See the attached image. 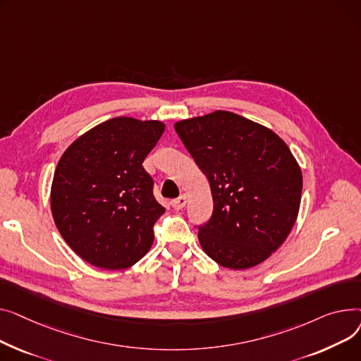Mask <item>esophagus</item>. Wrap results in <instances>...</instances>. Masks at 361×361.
I'll return each instance as SVG.
<instances>
[{"label": "esophagus", "instance_id": "1", "mask_svg": "<svg viewBox=\"0 0 361 361\" xmlns=\"http://www.w3.org/2000/svg\"><path fill=\"white\" fill-rule=\"evenodd\" d=\"M171 204H172V207H173L175 209H182V208L186 205V195H180L179 198L173 200Z\"/></svg>", "mask_w": 361, "mask_h": 361}]
</instances>
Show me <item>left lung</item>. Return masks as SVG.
<instances>
[{
	"instance_id": "left-lung-1",
	"label": "left lung",
	"mask_w": 361,
	"mask_h": 361,
	"mask_svg": "<svg viewBox=\"0 0 361 361\" xmlns=\"http://www.w3.org/2000/svg\"><path fill=\"white\" fill-rule=\"evenodd\" d=\"M207 176L213 214L198 227L207 255L230 269L265 261L299 214L303 178L287 144L265 126L216 111L175 123Z\"/></svg>"
}]
</instances>
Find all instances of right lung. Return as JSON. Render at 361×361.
Wrapping results in <instances>:
<instances>
[{"label": "right lung", "instance_id": "right-lung-1", "mask_svg": "<svg viewBox=\"0 0 361 361\" xmlns=\"http://www.w3.org/2000/svg\"><path fill=\"white\" fill-rule=\"evenodd\" d=\"M160 121L119 116L77 138L58 161L51 209L61 236L86 262L125 269L154 240L164 213L142 161L161 134Z\"/></svg>", "mask_w": 361, "mask_h": 361}]
</instances>
